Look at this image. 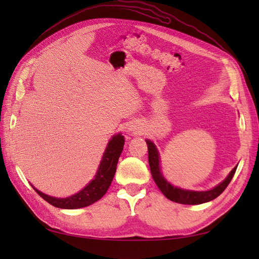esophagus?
<instances>
[{
  "label": "esophagus",
  "mask_w": 259,
  "mask_h": 259,
  "mask_svg": "<svg viewBox=\"0 0 259 259\" xmlns=\"http://www.w3.org/2000/svg\"><path fill=\"white\" fill-rule=\"evenodd\" d=\"M135 130H136V129H134V128H131V129H130V131H135Z\"/></svg>",
  "instance_id": "34e87169"
}]
</instances>
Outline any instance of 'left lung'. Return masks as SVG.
<instances>
[{
	"label": "left lung",
	"instance_id": "1",
	"mask_svg": "<svg viewBox=\"0 0 259 259\" xmlns=\"http://www.w3.org/2000/svg\"><path fill=\"white\" fill-rule=\"evenodd\" d=\"M146 142L148 145V160H149L150 171L153 180H155L156 185L158 186V188L160 189V191L166 196V198H168V199L178 203H183V205H199V203L213 200L214 198H217L227 188V186L234 177L236 169H237V167H235L223 183H221L210 190L194 191L181 189L178 188V187L172 186L171 184H169L168 181L164 179L160 171V166H159V161L160 160H159V153L156 146L153 145V142H151L150 140H146Z\"/></svg>",
	"mask_w": 259,
	"mask_h": 259
}]
</instances>
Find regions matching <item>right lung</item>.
<instances>
[{
  "mask_svg": "<svg viewBox=\"0 0 259 259\" xmlns=\"http://www.w3.org/2000/svg\"><path fill=\"white\" fill-rule=\"evenodd\" d=\"M123 145L124 137L122 135L118 134L112 137L106 148V151L103 153L102 160L100 164H99L95 178L83 189L76 192L73 196L67 198H56L43 194L40 190L35 189L34 187H33V189L43 199L54 207L62 209H76L90 206L99 199H101L109 189L110 185H111L115 169H117L119 157L123 150Z\"/></svg>",
  "mask_w": 259,
  "mask_h": 259,
  "instance_id": "1",
  "label": "right lung"
}]
</instances>
